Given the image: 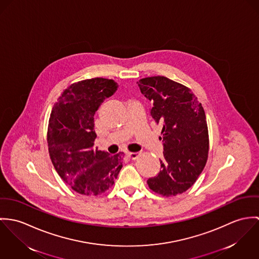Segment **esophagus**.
<instances>
[{"instance_id":"1","label":"esophagus","mask_w":259,"mask_h":259,"mask_svg":"<svg viewBox=\"0 0 259 259\" xmlns=\"http://www.w3.org/2000/svg\"><path fill=\"white\" fill-rule=\"evenodd\" d=\"M127 156H128L129 159H131V160H136V159L140 156V153H138V152H130V153L127 154Z\"/></svg>"}]
</instances>
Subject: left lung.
Returning <instances> with one entry per match:
<instances>
[{
	"label": "left lung",
	"mask_w": 259,
	"mask_h": 259,
	"mask_svg": "<svg viewBox=\"0 0 259 259\" xmlns=\"http://www.w3.org/2000/svg\"><path fill=\"white\" fill-rule=\"evenodd\" d=\"M152 104L151 115L163 125L164 142L161 171L147 181L149 188L163 197L185 193L198 180L208 157V130L205 113L198 97L165 76L137 81Z\"/></svg>",
	"instance_id": "8db88e82"
}]
</instances>
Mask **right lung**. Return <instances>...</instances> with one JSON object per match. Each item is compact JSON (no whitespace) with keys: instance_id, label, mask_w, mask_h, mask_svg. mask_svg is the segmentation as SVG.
Returning <instances> with one entry per match:
<instances>
[{"instance_id":"add662e5","label":"right lung","mask_w":259,"mask_h":259,"mask_svg":"<svg viewBox=\"0 0 259 259\" xmlns=\"http://www.w3.org/2000/svg\"><path fill=\"white\" fill-rule=\"evenodd\" d=\"M113 79L91 78L70 84L55 103L48 126L52 163L76 193L97 196L110 189L122 168L123 154L94 148V114L117 89Z\"/></svg>"}]
</instances>
